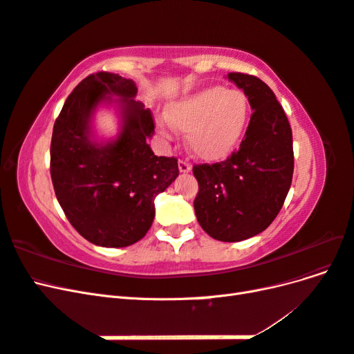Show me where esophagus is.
Here are the masks:
<instances>
[{
	"instance_id": "obj_1",
	"label": "esophagus",
	"mask_w": 354,
	"mask_h": 354,
	"mask_svg": "<svg viewBox=\"0 0 354 354\" xmlns=\"http://www.w3.org/2000/svg\"><path fill=\"white\" fill-rule=\"evenodd\" d=\"M178 169L181 171V173H189V171L192 169V165H190V162H187L186 159H180L178 160Z\"/></svg>"
}]
</instances>
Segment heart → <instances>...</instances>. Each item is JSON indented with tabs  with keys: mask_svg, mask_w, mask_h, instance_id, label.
I'll return each mask as SVG.
<instances>
[{
	"mask_svg": "<svg viewBox=\"0 0 354 354\" xmlns=\"http://www.w3.org/2000/svg\"><path fill=\"white\" fill-rule=\"evenodd\" d=\"M250 121V102L238 90L211 87L169 104L168 121L159 118L158 133L171 138L173 127L185 131L187 146L198 158L217 162L241 143Z\"/></svg>",
	"mask_w": 354,
	"mask_h": 354,
	"instance_id": "obj_1",
	"label": "heart"
}]
</instances>
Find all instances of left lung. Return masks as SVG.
I'll return each instance as SVG.
<instances>
[{
	"instance_id": "left-lung-1",
	"label": "left lung",
	"mask_w": 354,
	"mask_h": 354,
	"mask_svg": "<svg viewBox=\"0 0 354 354\" xmlns=\"http://www.w3.org/2000/svg\"><path fill=\"white\" fill-rule=\"evenodd\" d=\"M227 77L248 95L251 120L226 160L194 165V207L211 238L239 242L269 227L283 205L294 173L292 130L269 85L248 73Z\"/></svg>"
}]
</instances>
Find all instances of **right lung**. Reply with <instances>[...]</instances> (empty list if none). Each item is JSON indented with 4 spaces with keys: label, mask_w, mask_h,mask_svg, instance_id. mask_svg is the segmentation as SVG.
Instances as JSON below:
<instances>
[{
    "label": "right lung",
    "mask_w": 354,
    "mask_h": 354,
    "mask_svg": "<svg viewBox=\"0 0 354 354\" xmlns=\"http://www.w3.org/2000/svg\"><path fill=\"white\" fill-rule=\"evenodd\" d=\"M118 95L123 130L116 141L97 145L89 138L97 104ZM137 87L111 72L84 78L68 95L53 127L50 174L66 218L88 242L122 248L140 241L155 217L153 199L178 176L177 158L156 156L146 138L155 121L136 102Z\"/></svg>",
    "instance_id": "add662e5"
}]
</instances>
